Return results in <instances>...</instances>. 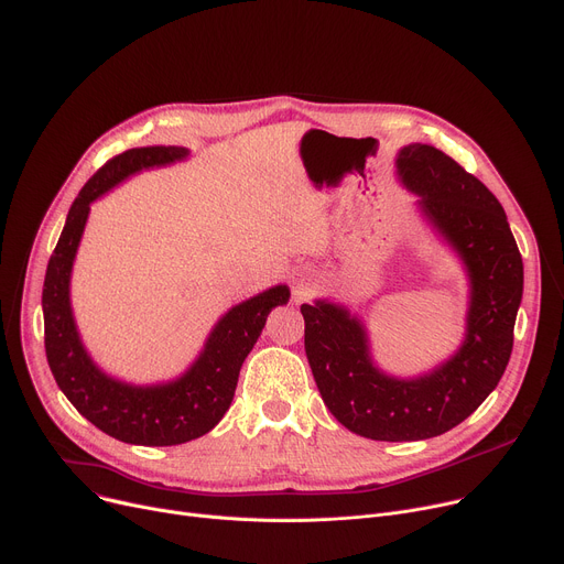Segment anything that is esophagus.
Here are the masks:
<instances>
[{"label": "esophagus", "instance_id": "34e87169", "mask_svg": "<svg viewBox=\"0 0 564 564\" xmlns=\"http://www.w3.org/2000/svg\"><path fill=\"white\" fill-rule=\"evenodd\" d=\"M319 288V281L313 272H299L294 279H292V296L294 301H305L311 299Z\"/></svg>", "mask_w": 564, "mask_h": 564}]
</instances>
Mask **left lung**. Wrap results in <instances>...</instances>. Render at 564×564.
I'll return each instance as SVG.
<instances>
[{
  "label": "left lung",
  "mask_w": 564,
  "mask_h": 564,
  "mask_svg": "<svg viewBox=\"0 0 564 564\" xmlns=\"http://www.w3.org/2000/svg\"><path fill=\"white\" fill-rule=\"evenodd\" d=\"M400 184L468 276L464 341L416 378L382 371L362 317L330 299L303 303L305 355L330 414L373 441H425L464 423L501 380L513 350L524 265L499 199L443 150L409 143L395 158Z\"/></svg>",
  "instance_id": "obj_1"
}]
</instances>
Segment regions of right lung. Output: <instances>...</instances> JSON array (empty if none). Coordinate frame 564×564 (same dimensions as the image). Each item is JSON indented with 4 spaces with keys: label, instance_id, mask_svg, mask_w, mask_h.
<instances>
[{
    "label": "right lung",
    "instance_id": "1",
    "mask_svg": "<svg viewBox=\"0 0 564 564\" xmlns=\"http://www.w3.org/2000/svg\"><path fill=\"white\" fill-rule=\"evenodd\" d=\"M186 158L188 148L182 145H145L110 160L74 199L44 276V348L51 373L80 416L130 445H180L212 432L227 414L240 367L263 333L268 315L290 299V288L279 283L231 305L193 365L169 382H126L91 360L72 311V270L91 202L134 173Z\"/></svg>",
    "mask_w": 564,
    "mask_h": 564
}]
</instances>
